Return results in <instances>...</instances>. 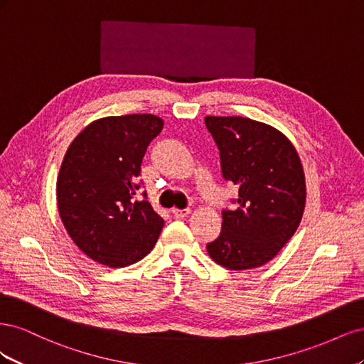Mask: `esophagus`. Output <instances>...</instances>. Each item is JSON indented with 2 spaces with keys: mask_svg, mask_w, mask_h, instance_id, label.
<instances>
[{
  "mask_svg": "<svg viewBox=\"0 0 364 364\" xmlns=\"http://www.w3.org/2000/svg\"><path fill=\"white\" fill-rule=\"evenodd\" d=\"M171 214L174 215V217H178V218H182V217H186L190 214V208H183V209H171Z\"/></svg>",
  "mask_w": 364,
  "mask_h": 364,
  "instance_id": "1",
  "label": "esophagus"
}]
</instances>
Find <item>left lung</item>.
<instances>
[{
	"label": "left lung",
	"instance_id": "left-lung-1",
	"mask_svg": "<svg viewBox=\"0 0 364 364\" xmlns=\"http://www.w3.org/2000/svg\"><path fill=\"white\" fill-rule=\"evenodd\" d=\"M220 151L223 179L238 185L234 209H223L222 232L206 245L230 270L259 267L293 237L305 208V176L279 130L243 117H206Z\"/></svg>",
	"mask_w": 364,
	"mask_h": 364
}]
</instances>
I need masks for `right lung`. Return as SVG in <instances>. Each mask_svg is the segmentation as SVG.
Returning <instances> with one entry per match:
<instances>
[{
	"instance_id": "1",
	"label": "right lung",
	"mask_w": 364,
	"mask_h": 364,
	"mask_svg": "<svg viewBox=\"0 0 364 364\" xmlns=\"http://www.w3.org/2000/svg\"><path fill=\"white\" fill-rule=\"evenodd\" d=\"M164 127L151 114L97 119L71 142L58 178L62 223L83 253L107 267H126L156 245L164 220L142 191L141 162Z\"/></svg>"
}]
</instances>
